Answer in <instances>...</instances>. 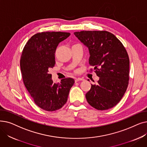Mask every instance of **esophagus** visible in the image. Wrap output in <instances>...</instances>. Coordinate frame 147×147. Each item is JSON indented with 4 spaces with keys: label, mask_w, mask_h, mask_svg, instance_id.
Returning <instances> with one entry per match:
<instances>
[{
    "label": "esophagus",
    "mask_w": 147,
    "mask_h": 147,
    "mask_svg": "<svg viewBox=\"0 0 147 147\" xmlns=\"http://www.w3.org/2000/svg\"><path fill=\"white\" fill-rule=\"evenodd\" d=\"M84 79L82 78H75V82H78L79 81H82Z\"/></svg>",
    "instance_id": "obj_1"
}]
</instances>
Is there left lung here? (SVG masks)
I'll list each match as a JSON object with an SVG mask.
<instances>
[{"label": "left lung", "mask_w": 147, "mask_h": 147, "mask_svg": "<svg viewBox=\"0 0 147 147\" xmlns=\"http://www.w3.org/2000/svg\"><path fill=\"white\" fill-rule=\"evenodd\" d=\"M74 34L88 48L89 63L99 78L86 94L88 102L98 110L113 108L120 102L129 84V58L125 48L107 31H82Z\"/></svg>", "instance_id": "left-lung-1"}]
</instances>
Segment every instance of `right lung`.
<instances>
[{
	"instance_id": "add662e5",
	"label": "right lung",
	"mask_w": 147,
	"mask_h": 147,
	"mask_svg": "<svg viewBox=\"0 0 147 147\" xmlns=\"http://www.w3.org/2000/svg\"><path fill=\"white\" fill-rule=\"evenodd\" d=\"M70 33L46 32L33 35L23 49L20 67L24 84L35 104L48 111L60 109L66 103L74 83L65 78L53 83L49 69L55 64V53L58 44Z\"/></svg>"
}]
</instances>
